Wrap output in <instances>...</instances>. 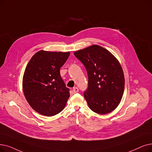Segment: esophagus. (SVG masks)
<instances>
[{"label": "esophagus", "mask_w": 152, "mask_h": 152, "mask_svg": "<svg viewBox=\"0 0 152 152\" xmlns=\"http://www.w3.org/2000/svg\"><path fill=\"white\" fill-rule=\"evenodd\" d=\"M79 92V89L77 87H75L73 88V89H72V92H73L74 94L77 93V92Z\"/></svg>", "instance_id": "1"}]
</instances>
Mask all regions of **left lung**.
I'll list each match as a JSON object with an SVG mask.
<instances>
[{"instance_id":"8db88e82","label":"left lung","mask_w":152,"mask_h":152,"mask_svg":"<svg viewBox=\"0 0 152 152\" xmlns=\"http://www.w3.org/2000/svg\"><path fill=\"white\" fill-rule=\"evenodd\" d=\"M86 69L88 87L84 96L89 107L99 114L113 111L121 101L125 80L121 66L106 49L99 45L74 53Z\"/></svg>"}]
</instances>
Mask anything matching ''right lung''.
<instances>
[{
    "label": "right lung",
    "mask_w": 152,
    "mask_h": 152,
    "mask_svg": "<svg viewBox=\"0 0 152 152\" xmlns=\"http://www.w3.org/2000/svg\"><path fill=\"white\" fill-rule=\"evenodd\" d=\"M69 52L39 51L32 56L24 72L23 90L33 109L43 115L53 116L61 112L69 97L60 75V68Z\"/></svg>",
    "instance_id": "right-lung-1"
}]
</instances>
